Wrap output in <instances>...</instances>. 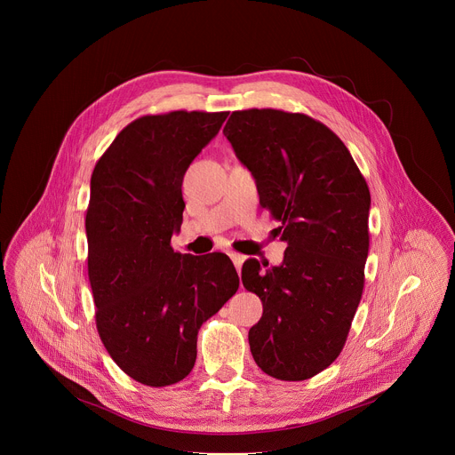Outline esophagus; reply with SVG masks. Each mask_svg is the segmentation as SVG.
<instances>
[{
  "mask_svg": "<svg viewBox=\"0 0 455 455\" xmlns=\"http://www.w3.org/2000/svg\"><path fill=\"white\" fill-rule=\"evenodd\" d=\"M228 255H230V259H232L234 267L237 268V272H241V265H243V261H244V255H241V253H235V251H232V253H228Z\"/></svg>",
  "mask_w": 455,
  "mask_h": 455,
  "instance_id": "esophagus-1",
  "label": "esophagus"
}]
</instances>
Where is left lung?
<instances>
[{
  "mask_svg": "<svg viewBox=\"0 0 455 455\" xmlns=\"http://www.w3.org/2000/svg\"><path fill=\"white\" fill-rule=\"evenodd\" d=\"M223 135L288 243L279 267L261 272L248 259L241 270L263 302L251 356L277 379H307L337 360L362 299L369 187L344 142L307 115L234 111Z\"/></svg>",
  "mask_w": 455,
  "mask_h": 455,
  "instance_id": "8db88e82",
  "label": "left lung"
}]
</instances>
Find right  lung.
Segmentation results:
<instances>
[{
	"mask_svg": "<svg viewBox=\"0 0 455 455\" xmlns=\"http://www.w3.org/2000/svg\"><path fill=\"white\" fill-rule=\"evenodd\" d=\"M228 111H171L125 125L97 162L86 211L97 330L133 379L165 387L196 362L202 323L237 291L225 253H178L183 174Z\"/></svg>",
	"mask_w": 455,
	"mask_h": 455,
	"instance_id": "1",
	"label": "right lung"
}]
</instances>
